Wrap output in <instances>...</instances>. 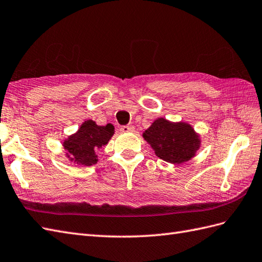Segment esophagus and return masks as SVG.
Listing matches in <instances>:
<instances>
[{"label": "esophagus", "instance_id": "1", "mask_svg": "<svg viewBox=\"0 0 262 262\" xmlns=\"http://www.w3.org/2000/svg\"><path fill=\"white\" fill-rule=\"evenodd\" d=\"M135 130V127L133 125H127V126H123L122 128H120V132L122 133H133Z\"/></svg>", "mask_w": 262, "mask_h": 262}]
</instances>
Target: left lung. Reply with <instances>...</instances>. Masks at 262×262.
<instances>
[{
	"instance_id": "obj_1",
	"label": "left lung",
	"mask_w": 262,
	"mask_h": 262,
	"mask_svg": "<svg viewBox=\"0 0 262 262\" xmlns=\"http://www.w3.org/2000/svg\"><path fill=\"white\" fill-rule=\"evenodd\" d=\"M143 137L156 156L170 164H183L195 157L200 147V136L185 122L173 123L166 118L154 120Z\"/></svg>"
}]
</instances>
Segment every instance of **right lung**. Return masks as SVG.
<instances>
[{
  "instance_id": "add662e5",
  "label": "right lung",
  "mask_w": 262,
  "mask_h": 262,
  "mask_svg": "<svg viewBox=\"0 0 262 262\" xmlns=\"http://www.w3.org/2000/svg\"><path fill=\"white\" fill-rule=\"evenodd\" d=\"M114 126L97 125L89 119L79 126L78 130L63 142L65 155L70 162L79 166H92L98 162L96 151L107 145L114 135Z\"/></svg>"
}]
</instances>
